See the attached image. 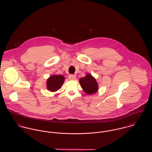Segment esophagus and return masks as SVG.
<instances>
[{
	"mask_svg": "<svg viewBox=\"0 0 152 152\" xmlns=\"http://www.w3.org/2000/svg\"><path fill=\"white\" fill-rule=\"evenodd\" d=\"M68 78H69V79L70 80H75V78H76V76H75V75H72V74H71V75H69L68 76Z\"/></svg>",
	"mask_w": 152,
	"mask_h": 152,
	"instance_id": "34e87169",
	"label": "esophagus"
}]
</instances>
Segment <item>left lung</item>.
<instances>
[{"label": "left lung", "mask_w": 152, "mask_h": 152, "mask_svg": "<svg viewBox=\"0 0 152 152\" xmlns=\"http://www.w3.org/2000/svg\"><path fill=\"white\" fill-rule=\"evenodd\" d=\"M79 82L84 91L88 95L95 94L98 91V83L96 79L90 74H87L84 77L81 78Z\"/></svg>", "instance_id": "left-lung-1"}]
</instances>
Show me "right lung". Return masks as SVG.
<instances>
[{
  "instance_id": "1",
  "label": "right lung",
  "mask_w": 152,
  "mask_h": 152,
  "mask_svg": "<svg viewBox=\"0 0 152 152\" xmlns=\"http://www.w3.org/2000/svg\"><path fill=\"white\" fill-rule=\"evenodd\" d=\"M65 81V77L62 75H52L47 80V89L51 92H56L61 88Z\"/></svg>"
}]
</instances>
